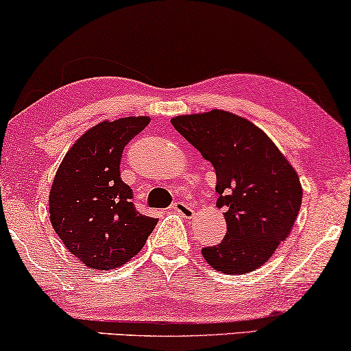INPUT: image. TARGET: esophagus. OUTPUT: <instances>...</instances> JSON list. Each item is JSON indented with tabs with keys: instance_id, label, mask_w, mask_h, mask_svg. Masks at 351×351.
I'll list each match as a JSON object with an SVG mask.
<instances>
[{
	"instance_id": "1",
	"label": "esophagus",
	"mask_w": 351,
	"mask_h": 351,
	"mask_svg": "<svg viewBox=\"0 0 351 351\" xmlns=\"http://www.w3.org/2000/svg\"><path fill=\"white\" fill-rule=\"evenodd\" d=\"M171 210H174V213L180 214L182 217H185V219H191L195 215L193 208H191V206H189V204L182 203V201H177V203L172 204Z\"/></svg>"
}]
</instances>
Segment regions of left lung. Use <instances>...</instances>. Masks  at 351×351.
I'll use <instances>...</instances> for the list:
<instances>
[{"label": "left lung", "instance_id": "obj_1", "mask_svg": "<svg viewBox=\"0 0 351 351\" xmlns=\"http://www.w3.org/2000/svg\"><path fill=\"white\" fill-rule=\"evenodd\" d=\"M217 176V206L227 233L203 247L214 270L244 275L257 270L289 237L302 206L299 176L270 137L238 114L210 110L171 119Z\"/></svg>", "mask_w": 351, "mask_h": 351}]
</instances>
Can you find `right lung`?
<instances>
[{"mask_svg":"<svg viewBox=\"0 0 351 351\" xmlns=\"http://www.w3.org/2000/svg\"><path fill=\"white\" fill-rule=\"evenodd\" d=\"M148 117H126L95 124L62 160L49 191L51 223L65 247L94 270H114L145 246L158 223L137 213L131 186L119 174L131 138Z\"/></svg>","mask_w":351,"mask_h":351,"instance_id":"right-lung-1","label":"right lung"}]
</instances>
